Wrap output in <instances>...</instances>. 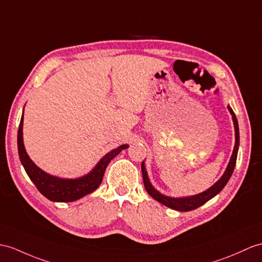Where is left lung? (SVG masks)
Wrapping results in <instances>:
<instances>
[{"mask_svg": "<svg viewBox=\"0 0 262 262\" xmlns=\"http://www.w3.org/2000/svg\"><path fill=\"white\" fill-rule=\"evenodd\" d=\"M228 110L232 116L235 141H234V146H233V151H232V155L230 158V161H229L227 168H226V171L223 172V174L221 176L220 179L216 181L213 186H211L209 189L203 191V192H201V193H198L194 195H189V196H181V198L169 196V195H165V194L161 193L160 191H158L155 187L152 186V183L149 180L148 172H146L145 164L143 161L141 164V170H142L144 188L146 190V192H148L153 198V199L157 200L158 202L162 203V205L165 207L177 210V211H191V210H194L196 208L201 207L202 205H205L207 201L212 199L213 196H215L223 188H225L229 179H230V177L232 176V172L235 167V162H237V156H238V150H239V140H240L238 120H237V118H235V114L232 111L230 105H228Z\"/></svg>", "mask_w": 262, "mask_h": 262, "instance_id": "obj_1", "label": "left lung"}]
</instances>
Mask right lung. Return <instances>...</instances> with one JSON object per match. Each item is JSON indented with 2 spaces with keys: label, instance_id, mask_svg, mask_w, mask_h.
<instances>
[{
  "label": "right lung",
  "instance_id": "add662e5",
  "mask_svg": "<svg viewBox=\"0 0 262 262\" xmlns=\"http://www.w3.org/2000/svg\"><path fill=\"white\" fill-rule=\"evenodd\" d=\"M126 148H129V144H122L117 149L107 152L85 176L75 178V179H67V178H60L48 173L31 160L23 142V114L17 131L18 157H20L25 172L31 181L35 184L37 190L53 202H72L92 193L101 184L109 162Z\"/></svg>",
  "mask_w": 262,
  "mask_h": 262
}]
</instances>
